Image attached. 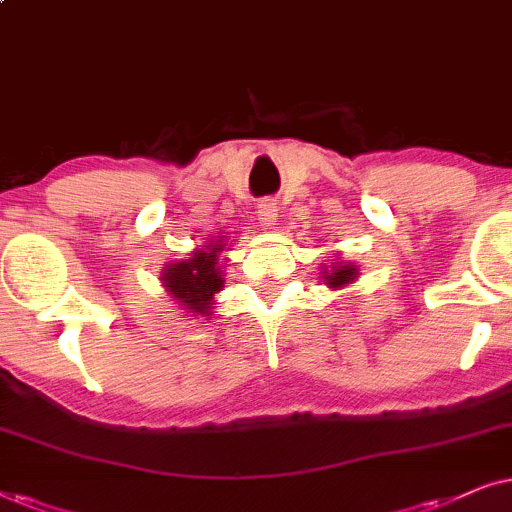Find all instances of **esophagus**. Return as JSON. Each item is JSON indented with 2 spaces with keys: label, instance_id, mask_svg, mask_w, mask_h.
Segmentation results:
<instances>
[{
  "label": "esophagus",
  "instance_id": "esophagus-1",
  "mask_svg": "<svg viewBox=\"0 0 512 512\" xmlns=\"http://www.w3.org/2000/svg\"><path fill=\"white\" fill-rule=\"evenodd\" d=\"M278 217V206L271 199H264L260 201V206H257V220H260L262 227H271V224L276 222Z\"/></svg>",
  "mask_w": 512,
  "mask_h": 512
}]
</instances>
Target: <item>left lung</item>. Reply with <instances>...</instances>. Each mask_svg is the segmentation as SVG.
<instances>
[{"label":"left lung","mask_w":512,"mask_h":512,"mask_svg":"<svg viewBox=\"0 0 512 512\" xmlns=\"http://www.w3.org/2000/svg\"><path fill=\"white\" fill-rule=\"evenodd\" d=\"M325 281L330 288H339V285L349 283L356 278V267L353 264H346V267H339V269H332V271H325Z\"/></svg>","instance_id":"8db88e82"}]
</instances>
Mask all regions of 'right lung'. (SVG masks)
Here are the masks:
<instances>
[{
  "label": "right lung",
  "mask_w": 512,
  "mask_h": 512,
  "mask_svg": "<svg viewBox=\"0 0 512 512\" xmlns=\"http://www.w3.org/2000/svg\"><path fill=\"white\" fill-rule=\"evenodd\" d=\"M224 243H208L196 250L189 260L175 262L163 271V283L170 295L180 299L189 311L208 313L217 290H222V271L217 267V255Z\"/></svg>",
  "instance_id": "add662e5"
}]
</instances>
